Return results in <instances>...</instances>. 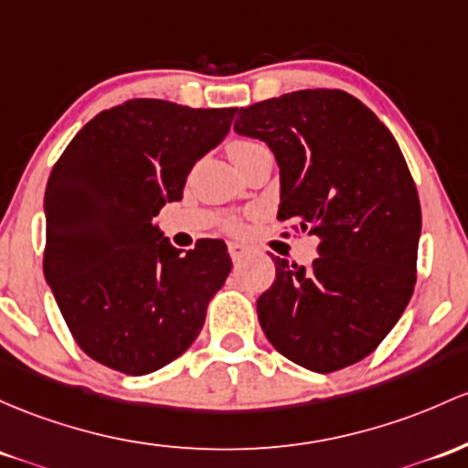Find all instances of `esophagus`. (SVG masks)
I'll return each mask as SVG.
<instances>
[{
  "mask_svg": "<svg viewBox=\"0 0 468 468\" xmlns=\"http://www.w3.org/2000/svg\"><path fill=\"white\" fill-rule=\"evenodd\" d=\"M229 253L233 260H239L246 253V244L242 242H229Z\"/></svg>",
  "mask_w": 468,
  "mask_h": 468,
  "instance_id": "1",
  "label": "esophagus"
}]
</instances>
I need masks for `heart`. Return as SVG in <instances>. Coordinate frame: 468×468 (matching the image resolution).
<instances>
[{
    "label": "heart",
    "mask_w": 468,
    "mask_h": 468,
    "mask_svg": "<svg viewBox=\"0 0 468 468\" xmlns=\"http://www.w3.org/2000/svg\"><path fill=\"white\" fill-rule=\"evenodd\" d=\"M246 146H255V142H249V140H238V142H233L229 146V151H233V148H246ZM230 229L233 230H239V224H230Z\"/></svg>",
    "instance_id": "b5f03b06"
}]
</instances>
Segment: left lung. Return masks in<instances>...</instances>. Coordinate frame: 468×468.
Instances as JSON below:
<instances>
[{"label": "left lung", "instance_id": "left-lung-1", "mask_svg": "<svg viewBox=\"0 0 468 468\" xmlns=\"http://www.w3.org/2000/svg\"><path fill=\"white\" fill-rule=\"evenodd\" d=\"M235 133L264 142L280 166L277 219L317 235L313 266L273 258L260 326L315 373L351 367L407 309L422 210L402 151L376 112L344 90H295L239 109Z\"/></svg>", "mask_w": 468, "mask_h": 468}]
</instances>
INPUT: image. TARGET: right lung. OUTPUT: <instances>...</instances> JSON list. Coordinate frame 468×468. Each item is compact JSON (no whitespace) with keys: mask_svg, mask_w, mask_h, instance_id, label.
I'll return each mask as SVG.
<instances>
[{"mask_svg":"<svg viewBox=\"0 0 468 468\" xmlns=\"http://www.w3.org/2000/svg\"><path fill=\"white\" fill-rule=\"evenodd\" d=\"M238 109L128 100L81 128L44 195V275L81 351L146 376L197 340L230 273L222 239L176 249L159 230L188 173L230 131Z\"/></svg>","mask_w":468,"mask_h":468,"instance_id":"obj_1","label":"right lung"}]
</instances>
